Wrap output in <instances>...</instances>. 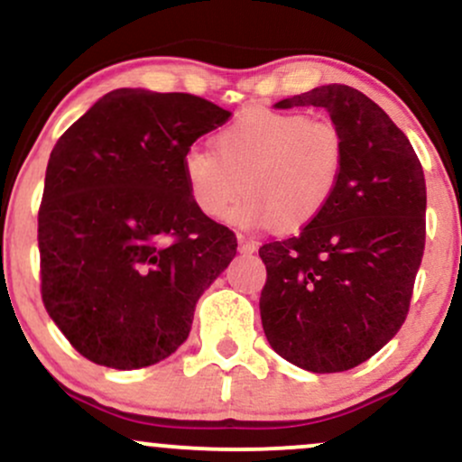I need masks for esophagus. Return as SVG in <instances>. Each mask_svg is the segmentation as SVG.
<instances>
[{
    "instance_id": "obj_1",
    "label": "esophagus",
    "mask_w": 462,
    "mask_h": 462,
    "mask_svg": "<svg viewBox=\"0 0 462 462\" xmlns=\"http://www.w3.org/2000/svg\"><path fill=\"white\" fill-rule=\"evenodd\" d=\"M258 249V243L252 241V238H245L243 235H238V252L241 254H254Z\"/></svg>"
}]
</instances>
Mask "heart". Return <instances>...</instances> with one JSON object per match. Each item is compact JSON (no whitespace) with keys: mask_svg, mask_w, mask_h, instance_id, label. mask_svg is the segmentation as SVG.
Returning <instances> with one entry per match:
<instances>
[{"mask_svg":"<svg viewBox=\"0 0 462 462\" xmlns=\"http://www.w3.org/2000/svg\"><path fill=\"white\" fill-rule=\"evenodd\" d=\"M343 132L301 113L252 108L215 136V152L189 147L182 178L195 208L208 219L235 213L241 226L300 230L319 217L337 193L346 167Z\"/></svg>","mask_w":462,"mask_h":462,"instance_id":"b5f03b06","label":"heart"}]
</instances>
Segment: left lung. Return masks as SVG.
Wrapping results in <instances>:
<instances>
[{
    "label": "left lung",
    "instance_id": "1",
    "mask_svg": "<svg viewBox=\"0 0 462 462\" xmlns=\"http://www.w3.org/2000/svg\"><path fill=\"white\" fill-rule=\"evenodd\" d=\"M315 106L346 136L341 182L298 236L258 249L267 282L261 319L269 346L312 374L358 367L404 323L426 243V180L391 116L346 84L275 104Z\"/></svg>",
    "mask_w": 462,
    "mask_h": 462
}]
</instances>
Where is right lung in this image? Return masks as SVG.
<instances>
[{"label":"right lung","mask_w":462,"mask_h":462,"mask_svg":"<svg viewBox=\"0 0 462 462\" xmlns=\"http://www.w3.org/2000/svg\"><path fill=\"white\" fill-rule=\"evenodd\" d=\"M230 116L189 93L116 88L58 139L39 210L41 293L84 358L130 371L187 341L236 236L195 208L182 156Z\"/></svg>","instance_id":"right-lung-1"}]
</instances>
